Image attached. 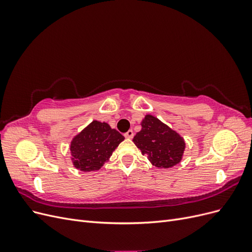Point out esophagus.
<instances>
[{
	"label": "esophagus",
	"instance_id": "1",
	"mask_svg": "<svg viewBox=\"0 0 252 252\" xmlns=\"http://www.w3.org/2000/svg\"><path fill=\"white\" fill-rule=\"evenodd\" d=\"M124 135H125L126 139H131V138H133V131L132 130H128Z\"/></svg>",
	"mask_w": 252,
	"mask_h": 252
}]
</instances>
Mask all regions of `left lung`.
<instances>
[{"instance_id": "8db88e82", "label": "left lung", "mask_w": 252, "mask_h": 252, "mask_svg": "<svg viewBox=\"0 0 252 252\" xmlns=\"http://www.w3.org/2000/svg\"><path fill=\"white\" fill-rule=\"evenodd\" d=\"M141 125V131L132 141L152 165L158 168H170L181 162L185 142L178 132L150 114L145 117Z\"/></svg>"}]
</instances>
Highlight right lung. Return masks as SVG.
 Here are the masks:
<instances>
[{
    "label": "right lung",
    "mask_w": 252,
    "mask_h": 252,
    "mask_svg": "<svg viewBox=\"0 0 252 252\" xmlns=\"http://www.w3.org/2000/svg\"><path fill=\"white\" fill-rule=\"evenodd\" d=\"M124 139L107 123L91 122L71 141L70 151L74 167L85 172L98 170Z\"/></svg>",
    "instance_id": "obj_1"
}]
</instances>
